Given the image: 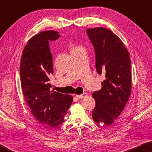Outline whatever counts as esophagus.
Segmentation results:
<instances>
[{
    "label": "esophagus",
    "instance_id": "34e87169",
    "mask_svg": "<svg viewBox=\"0 0 152 152\" xmlns=\"http://www.w3.org/2000/svg\"><path fill=\"white\" fill-rule=\"evenodd\" d=\"M87 96H88V94L86 93V92H84V93L82 94V95H76V97L77 98H78V99H82V98H84Z\"/></svg>",
    "mask_w": 152,
    "mask_h": 152
}]
</instances>
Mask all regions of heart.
Listing matches in <instances>:
<instances>
[{"label": "heart", "instance_id": "obj_1", "mask_svg": "<svg viewBox=\"0 0 152 152\" xmlns=\"http://www.w3.org/2000/svg\"><path fill=\"white\" fill-rule=\"evenodd\" d=\"M76 48H77V47H72V49H76Z\"/></svg>", "mask_w": 152, "mask_h": 152}]
</instances>
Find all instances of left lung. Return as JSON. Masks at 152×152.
Masks as SVG:
<instances>
[{"label": "left lung", "mask_w": 152, "mask_h": 152, "mask_svg": "<svg viewBox=\"0 0 152 152\" xmlns=\"http://www.w3.org/2000/svg\"><path fill=\"white\" fill-rule=\"evenodd\" d=\"M87 34L96 54L97 72L105 75L102 89L92 94L96 107L92 118L107 125L123 111L131 92V61L123 41L105 28L88 29Z\"/></svg>", "instance_id": "1"}]
</instances>
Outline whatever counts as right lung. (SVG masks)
Instances as JSON below:
<instances>
[{
  "mask_svg": "<svg viewBox=\"0 0 152 152\" xmlns=\"http://www.w3.org/2000/svg\"><path fill=\"white\" fill-rule=\"evenodd\" d=\"M60 37L56 31H44L33 36L22 52L20 80L26 103L34 117L46 128H54L63 123L73 102L70 95L50 91L49 76L53 73L49 41Z\"/></svg>",
  "mask_w": 152,
  "mask_h": 152,
  "instance_id": "add662e5",
  "label": "right lung"
}]
</instances>
